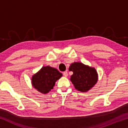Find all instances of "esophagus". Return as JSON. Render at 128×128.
<instances>
[{
	"label": "esophagus",
	"instance_id": "esophagus-1",
	"mask_svg": "<svg viewBox=\"0 0 128 128\" xmlns=\"http://www.w3.org/2000/svg\"><path fill=\"white\" fill-rule=\"evenodd\" d=\"M63 75L64 76V77L68 76V72H67V71H65V72H63Z\"/></svg>",
	"mask_w": 128,
	"mask_h": 128
}]
</instances>
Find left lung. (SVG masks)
<instances>
[{"label":"left lung","mask_w":128,"mask_h":128,"mask_svg":"<svg viewBox=\"0 0 128 128\" xmlns=\"http://www.w3.org/2000/svg\"><path fill=\"white\" fill-rule=\"evenodd\" d=\"M69 70L73 72L70 77V81L76 89L80 92H88L98 81V74L95 69L81 62L72 63L69 66Z\"/></svg>","instance_id":"8db88e82"}]
</instances>
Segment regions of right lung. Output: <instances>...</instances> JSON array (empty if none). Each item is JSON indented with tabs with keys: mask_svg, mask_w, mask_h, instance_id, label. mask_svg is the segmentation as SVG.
I'll use <instances>...</instances> for the list:
<instances>
[{
	"mask_svg": "<svg viewBox=\"0 0 128 128\" xmlns=\"http://www.w3.org/2000/svg\"><path fill=\"white\" fill-rule=\"evenodd\" d=\"M62 76L57 69L43 66L32 79L33 87L39 92L46 94L54 88L55 82Z\"/></svg>",
	"mask_w": 128,
	"mask_h": 128,
	"instance_id": "1",
	"label": "right lung"
}]
</instances>
